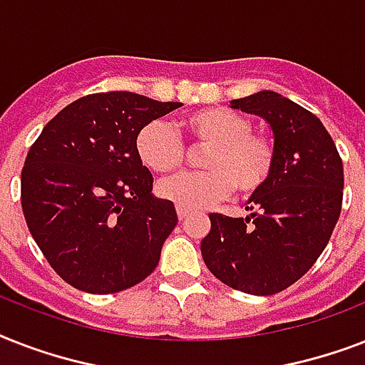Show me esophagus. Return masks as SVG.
<instances>
[{"mask_svg": "<svg viewBox=\"0 0 365 365\" xmlns=\"http://www.w3.org/2000/svg\"><path fill=\"white\" fill-rule=\"evenodd\" d=\"M176 210H178V220L180 222H185L189 217V210H185V208H182V206H176Z\"/></svg>", "mask_w": 365, "mask_h": 365, "instance_id": "34e87169", "label": "esophagus"}]
</instances>
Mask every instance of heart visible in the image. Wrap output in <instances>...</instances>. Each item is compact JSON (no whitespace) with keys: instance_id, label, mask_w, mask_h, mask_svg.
I'll return each mask as SVG.
<instances>
[{"instance_id":"obj_1","label":"heart","mask_w":365,"mask_h":365,"mask_svg":"<svg viewBox=\"0 0 365 365\" xmlns=\"http://www.w3.org/2000/svg\"><path fill=\"white\" fill-rule=\"evenodd\" d=\"M183 134L195 148H208L202 166L208 170L189 172L159 183V195L185 210H202L231 191L250 197L257 193L272 174L277 149L263 132L250 130L252 123L237 111L202 108L180 121ZM134 148L143 165L157 174H170L185 160V145L170 126L160 121L143 125Z\"/></svg>"}]
</instances>
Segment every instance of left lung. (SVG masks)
<instances>
[{"mask_svg": "<svg viewBox=\"0 0 365 365\" xmlns=\"http://www.w3.org/2000/svg\"><path fill=\"white\" fill-rule=\"evenodd\" d=\"M231 108L271 125L277 160L250 197V216L210 214L200 252L223 284L272 295L297 282L328 246L343 205V160L322 121L282 94L261 91Z\"/></svg>", "mask_w": 365, "mask_h": 365, "instance_id": "left-lung-1", "label": "left lung"}]
</instances>
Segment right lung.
I'll return each mask as SVG.
<instances>
[{"mask_svg": "<svg viewBox=\"0 0 365 365\" xmlns=\"http://www.w3.org/2000/svg\"><path fill=\"white\" fill-rule=\"evenodd\" d=\"M113 91L71 102L45 125L20 178L26 223L62 280L115 294L148 278L178 223L174 202L151 193L134 140L180 108Z\"/></svg>", "mask_w": 365, "mask_h": 365, "instance_id": "1", "label": "right lung"}]
</instances>
